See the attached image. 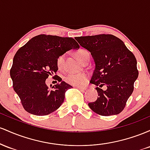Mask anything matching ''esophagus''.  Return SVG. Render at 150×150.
<instances>
[{
    "mask_svg": "<svg viewBox=\"0 0 150 150\" xmlns=\"http://www.w3.org/2000/svg\"><path fill=\"white\" fill-rule=\"evenodd\" d=\"M76 88H77L78 89H80V90H81V91H85L86 89V88H83V87H77L76 86Z\"/></svg>",
    "mask_w": 150,
    "mask_h": 150,
    "instance_id": "34e87169",
    "label": "esophagus"
}]
</instances>
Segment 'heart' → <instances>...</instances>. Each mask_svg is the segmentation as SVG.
Segmentation results:
<instances>
[{
	"label": "heart",
	"mask_w": 150,
	"mask_h": 150,
	"mask_svg": "<svg viewBox=\"0 0 150 150\" xmlns=\"http://www.w3.org/2000/svg\"><path fill=\"white\" fill-rule=\"evenodd\" d=\"M77 57L81 62L84 63L87 59L90 57L89 52L86 50L80 49L76 52ZM65 59H66V54H62L57 59V67L59 70L64 69V68ZM89 79V76L86 73L70 74L65 77V81L67 83L77 87H83L86 85Z\"/></svg>",
	"instance_id": "b5f03b06"
}]
</instances>
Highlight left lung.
<instances>
[{"label":"left lung","instance_id":"8db88e82","mask_svg":"<svg viewBox=\"0 0 150 150\" xmlns=\"http://www.w3.org/2000/svg\"><path fill=\"white\" fill-rule=\"evenodd\" d=\"M79 45L91 54L95 69L90 81L97 86V100L88 103L96 113L117 115L125 108L138 77L137 60L132 52L117 37L109 34L79 37ZM106 85L104 91L100 88Z\"/></svg>","mask_w":150,"mask_h":150}]
</instances>
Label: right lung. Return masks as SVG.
Instances as JSON below:
<instances>
[{
    "label": "right lung",
    "mask_w": 150,
    "mask_h": 150,
    "mask_svg": "<svg viewBox=\"0 0 150 150\" xmlns=\"http://www.w3.org/2000/svg\"><path fill=\"white\" fill-rule=\"evenodd\" d=\"M79 47L74 39L56 35H39L17 51L10 74L13 89L23 107L35 115H47L58 109L64 102L65 93L71 86L61 81L49 88L45 81L58 70L57 59L71 49Z\"/></svg>",
    "instance_id": "add662e5"
}]
</instances>
